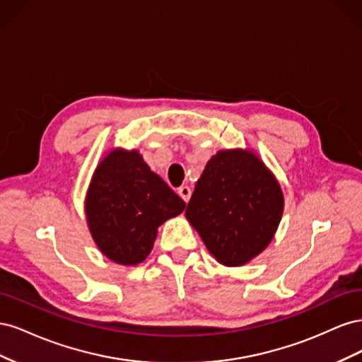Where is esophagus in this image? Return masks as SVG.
Listing matches in <instances>:
<instances>
[{"instance_id": "esophagus-1", "label": "esophagus", "mask_w": 362, "mask_h": 362, "mask_svg": "<svg viewBox=\"0 0 362 362\" xmlns=\"http://www.w3.org/2000/svg\"><path fill=\"white\" fill-rule=\"evenodd\" d=\"M178 194L182 198V201L189 202L190 196H192V189L189 187V185H181V187L178 189Z\"/></svg>"}]
</instances>
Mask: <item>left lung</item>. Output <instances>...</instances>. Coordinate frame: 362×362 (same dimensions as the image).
<instances>
[{
    "label": "left lung",
    "mask_w": 362,
    "mask_h": 362,
    "mask_svg": "<svg viewBox=\"0 0 362 362\" xmlns=\"http://www.w3.org/2000/svg\"><path fill=\"white\" fill-rule=\"evenodd\" d=\"M284 208L278 181L249 151H221L206 163L185 216L225 266L257 257L275 234Z\"/></svg>",
    "instance_id": "1"
}]
</instances>
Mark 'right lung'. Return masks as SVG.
I'll list each match as a JSON object with an SVG mask.
<instances>
[{
  "label": "right lung",
  "mask_w": 362,
  "mask_h": 362,
  "mask_svg": "<svg viewBox=\"0 0 362 362\" xmlns=\"http://www.w3.org/2000/svg\"><path fill=\"white\" fill-rule=\"evenodd\" d=\"M185 202L137 151H115L98 166L86 198L95 243L117 264L136 266L154 246L157 228Z\"/></svg>",
  "instance_id": "1"
}]
</instances>
